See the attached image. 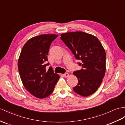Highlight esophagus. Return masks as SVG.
I'll use <instances>...</instances> for the list:
<instances>
[{
  "mask_svg": "<svg viewBox=\"0 0 125 125\" xmlns=\"http://www.w3.org/2000/svg\"><path fill=\"white\" fill-rule=\"evenodd\" d=\"M63 76H64V77H68V76H69V74L68 73H65L63 74Z\"/></svg>",
  "mask_w": 125,
  "mask_h": 125,
  "instance_id": "34e87169",
  "label": "esophagus"
}]
</instances>
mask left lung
I'll use <instances>...</instances> for the list:
<instances>
[{
  "mask_svg": "<svg viewBox=\"0 0 125 125\" xmlns=\"http://www.w3.org/2000/svg\"><path fill=\"white\" fill-rule=\"evenodd\" d=\"M61 40L71 51L82 69L73 72L78 83L73 90L83 97L94 94L100 87L105 72V52L95 36L83 31H73L61 35Z\"/></svg>",
  "mask_w": 125,
  "mask_h": 125,
  "instance_id": "obj_1",
  "label": "left lung"
}]
</instances>
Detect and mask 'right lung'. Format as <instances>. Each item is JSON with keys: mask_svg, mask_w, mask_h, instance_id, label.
<instances>
[{"mask_svg": "<svg viewBox=\"0 0 125 125\" xmlns=\"http://www.w3.org/2000/svg\"><path fill=\"white\" fill-rule=\"evenodd\" d=\"M58 36L43 34L31 38L25 44L18 61V68L24 87L35 97L46 98L52 93L60 76L50 66L47 54L51 44Z\"/></svg>", "mask_w": 125, "mask_h": 125, "instance_id": "1", "label": "right lung"}]
</instances>
